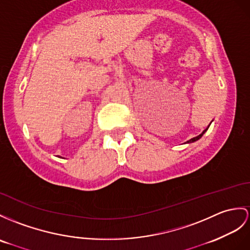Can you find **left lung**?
Wrapping results in <instances>:
<instances>
[{"mask_svg":"<svg viewBox=\"0 0 250 250\" xmlns=\"http://www.w3.org/2000/svg\"><path fill=\"white\" fill-rule=\"evenodd\" d=\"M208 128H209V127H208ZM208 128H206L202 133H200L199 136H197V137H195V138H193V139H191V140H188V141L187 143H192V142H195V141H197V140H199L200 138L203 137V135H204V133H205L207 130H208Z\"/></svg>","mask_w":250,"mask_h":250,"instance_id":"1","label":"left lung"}]
</instances>
